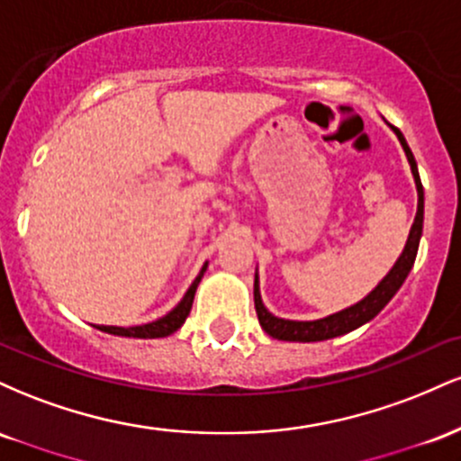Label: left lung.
Wrapping results in <instances>:
<instances>
[{"mask_svg": "<svg viewBox=\"0 0 461 461\" xmlns=\"http://www.w3.org/2000/svg\"><path fill=\"white\" fill-rule=\"evenodd\" d=\"M393 128V125H390ZM393 131L399 139L401 147H403L407 162H410L411 176H414V184L418 190V210H416V219L411 223L410 236H407V242L403 247V253L399 256V260L394 262V267L390 268L388 275L375 285L373 290L364 297L362 301H357L356 305H348V308L336 312V314L325 316V319H316V321H288V319H279L264 308L262 303V294H260V279H258L256 273V282H253V299H256V312H258V321H260L262 330L268 333V336L277 338V340H288V342H321V340H330V338L336 336H345V333L357 330V327L366 325L368 321H373L375 316L382 312L388 301L399 293V288L403 285L405 277L410 275L411 267H414L416 253H418V245H420V236H422V216H425V193H422V184H420V176H418V167L414 160V153H411L410 147L403 139L399 130L393 128Z\"/></svg>", "mask_w": 461, "mask_h": 461, "instance_id": "1", "label": "left lung"}]
</instances>
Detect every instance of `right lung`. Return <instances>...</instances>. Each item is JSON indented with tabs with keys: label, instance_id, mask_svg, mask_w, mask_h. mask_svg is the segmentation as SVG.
<instances>
[{
	"label": "right lung",
	"instance_id": "obj_1",
	"mask_svg": "<svg viewBox=\"0 0 461 461\" xmlns=\"http://www.w3.org/2000/svg\"><path fill=\"white\" fill-rule=\"evenodd\" d=\"M205 268H208V262L201 267L199 275L194 277V282L190 284V288L186 290V294H184V299L179 301V303L171 312H168V314H164L162 319L147 322V325H136V327L97 325V330L105 331V333H113V336H123V338H167V336H171V333L177 331L179 327L184 325V321L188 319L190 308H193L194 293H197V285L201 282V277H203Z\"/></svg>",
	"mask_w": 461,
	"mask_h": 461
}]
</instances>
